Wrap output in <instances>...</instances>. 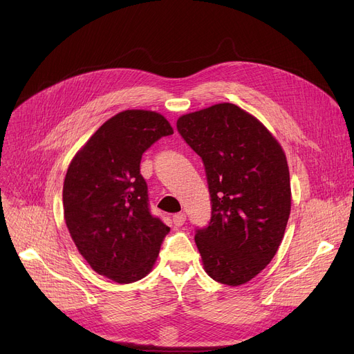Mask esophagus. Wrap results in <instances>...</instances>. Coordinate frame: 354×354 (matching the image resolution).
<instances>
[{"instance_id": "esophagus-1", "label": "esophagus", "mask_w": 354, "mask_h": 354, "mask_svg": "<svg viewBox=\"0 0 354 354\" xmlns=\"http://www.w3.org/2000/svg\"><path fill=\"white\" fill-rule=\"evenodd\" d=\"M172 221H174L175 228H179V227H182L185 224V221H187V215H185L183 212L182 214H176V215H174Z\"/></svg>"}]
</instances>
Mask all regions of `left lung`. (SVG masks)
<instances>
[{"instance_id": "left-lung-1", "label": "left lung", "mask_w": 354, "mask_h": 354, "mask_svg": "<svg viewBox=\"0 0 354 354\" xmlns=\"http://www.w3.org/2000/svg\"><path fill=\"white\" fill-rule=\"evenodd\" d=\"M176 126L208 178L212 216L195 235L203 270L218 283L245 284L270 264L284 238L291 211L284 149L232 103L182 115Z\"/></svg>"}]
</instances>
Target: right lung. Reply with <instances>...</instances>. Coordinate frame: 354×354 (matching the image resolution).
I'll return each mask as SVG.
<instances>
[{
    "label": "right lung",
    "instance_id": "1",
    "mask_svg": "<svg viewBox=\"0 0 354 354\" xmlns=\"http://www.w3.org/2000/svg\"><path fill=\"white\" fill-rule=\"evenodd\" d=\"M174 129L158 111L130 109L106 120L71 159L64 178V221L87 264L129 284L152 271L169 227L151 215L140 159Z\"/></svg>",
    "mask_w": 354,
    "mask_h": 354
}]
</instances>
